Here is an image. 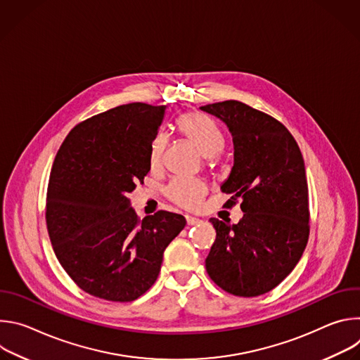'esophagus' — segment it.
Wrapping results in <instances>:
<instances>
[{
	"label": "esophagus",
	"mask_w": 360,
	"mask_h": 360,
	"mask_svg": "<svg viewBox=\"0 0 360 360\" xmlns=\"http://www.w3.org/2000/svg\"><path fill=\"white\" fill-rule=\"evenodd\" d=\"M185 219H186V224H188V225H196V224H199V222H200V219L193 218V217H189V215H186V217H185Z\"/></svg>",
	"instance_id": "34e87169"
}]
</instances>
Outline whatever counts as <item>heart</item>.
<instances>
[{
	"label": "heart",
	"instance_id": "b5f03b06",
	"mask_svg": "<svg viewBox=\"0 0 360 360\" xmlns=\"http://www.w3.org/2000/svg\"><path fill=\"white\" fill-rule=\"evenodd\" d=\"M179 131L184 138L191 141L208 161L212 164L225 148V134L222 128L210 117L202 112H186L178 121ZM169 143V135L161 131L152 139L149 146V164L152 168H160L164 162L165 150ZM207 193L205 186L198 179L176 178L167 186L168 198L181 208L195 210Z\"/></svg>",
	"mask_w": 360,
	"mask_h": 360
}]
</instances>
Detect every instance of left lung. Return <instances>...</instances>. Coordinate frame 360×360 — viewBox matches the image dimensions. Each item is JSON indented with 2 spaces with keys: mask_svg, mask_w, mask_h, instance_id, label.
<instances>
[{
  "mask_svg": "<svg viewBox=\"0 0 360 360\" xmlns=\"http://www.w3.org/2000/svg\"><path fill=\"white\" fill-rule=\"evenodd\" d=\"M222 120L233 139V167L221 186L226 207L240 200L236 224L211 218L217 239L205 266L235 296H259L296 266L309 238V192L302 152L286 127L239 101L200 107Z\"/></svg>",
  "mask_w": 360,
  "mask_h": 360,
  "instance_id": "left-lung-1",
  "label": "left lung"
}]
</instances>
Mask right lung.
<instances>
[{"instance_id": "add662e5", "label": "right lung", "mask_w": 360, "mask_h": 360, "mask_svg": "<svg viewBox=\"0 0 360 360\" xmlns=\"http://www.w3.org/2000/svg\"><path fill=\"white\" fill-rule=\"evenodd\" d=\"M165 105H120L75 125L51 168L45 221L57 259L84 292L132 302L155 283L164 250L185 228L158 211L142 221L131 193L149 172Z\"/></svg>"}]
</instances>
